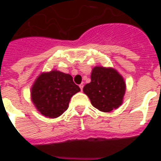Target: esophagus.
Listing matches in <instances>:
<instances>
[{
	"mask_svg": "<svg viewBox=\"0 0 161 161\" xmlns=\"http://www.w3.org/2000/svg\"><path fill=\"white\" fill-rule=\"evenodd\" d=\"M79 88H80L81 91L83 90V83H81L80 85H79Z\"/></svg>",
	"mask_w": 161,
	"mask_h": 161,
	"instance_id": "34e87169",
	"label": "esophagus"
}]
</instances>
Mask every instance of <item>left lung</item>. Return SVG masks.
<instances>
[{"mask_svg": "<svg viewBox=\"0 0 161 161\" xmlns=\"http://www.w3.org/2000/svg\"><path fill=\"white\" fill-rule=\"evenodd\" d=\"M83 90L93 107L108 113L123 103L126 84L116 69L96 66L92 69L91 82L83 87Z\"/></svg>", "mask_w": 161, "mask_h": 161, "instance_id": "1", "label": "left lung"}]
</instances>
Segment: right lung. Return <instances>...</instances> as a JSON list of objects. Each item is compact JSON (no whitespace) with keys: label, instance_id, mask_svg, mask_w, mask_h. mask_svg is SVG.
Here are the masks:
<instances>
[{"label":"right lung","instance_id":"right-lung-1","mask_svg":"<svg viewBox=\"0 0 161 161\" xmlns=\"http://www.w3.org/2000/svg\"><path fill=\"white\" fill-rule=\"evenodd\" d=\"M79 91L70 74L52 70L36 78L31 86V99L43 116L55 119L68 109L71 98Z\"/></svg>","mask_w":161,"mask_h":161}]
</instances>
